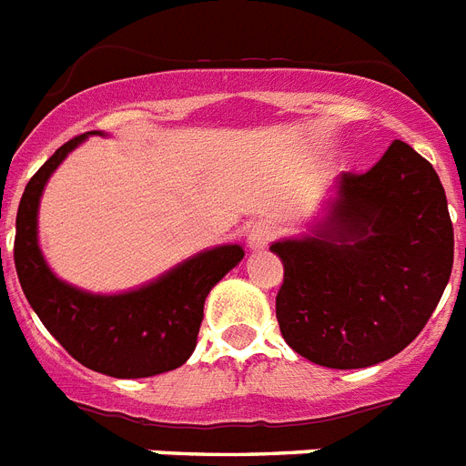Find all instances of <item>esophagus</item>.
Segmentation results:
<instances>
[{
	"label": "esophagus",
	"instance_id": "34e87169",
	"mask_svg": "<svg viewBox=\"0 0 466 466\" xmlns=\"http://www.w3.org/2000/svg\"><path fill=\"white\" fill-rule=\"evenodd\" d=\"M275 234H278V227L272 225V222H256V225H251V229H248V246H251V248H266V246L275 239Z\"/></svg>",
	"mask_w": 466,
	"mask_h": 466
}]
</instances>
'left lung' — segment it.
Listing matches in <instances>:
<instances>
[{
	"label": "left lung",
	"instance_id": "left-lung-1",
	"mask_svg": "<svg viewBox=\"0 0 466 466\" xmlns=\"http://www.w3.org/2000/svg\"><path fill=\"white\" fill-rule=\"evenodd\" d=\"M285 266L279 332L328 369L395 357L436 311L455 256L445 188L411 146L392 141L369 172L342 174L313 237L270 246Z\"/></svg>",
	"mask_w": 466,
	"mask_h": 466
}]
</instances>
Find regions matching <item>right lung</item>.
I'll list each match as a JSON object with an SVG mask.
<instances>
[{
    "label": "right lung",
    "mask_w": 466,
    "mask_h": 466,
    "mask_svg": "<svg viewBox=\"0 0 466 466\" xmlns=\"http://www.w3.org/2000/svg\"><path fill=\"white\" fill-rule=\"evenodd\" d=\"M86 136H76L25 184L16 213L14 263L28 304L78 364L112 378H147L179 369L196 350L208 292L241 258L237 244L181 263L136 292L100 297L56 279L37 246V206L49 174Z\"/></svg>",
    "instance_id": "right-lung-1"
}]
</instances>
